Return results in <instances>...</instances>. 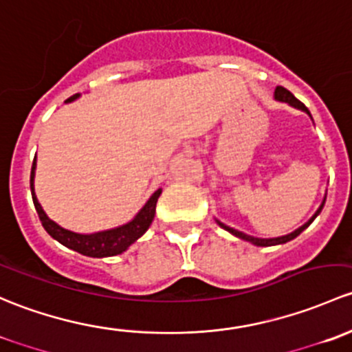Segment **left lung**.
<instances>
[{
  "label": "left lung",
  "mask_w": 352,
  "mask_h": 352,
  "mask_svg": "<svg viewBox=\"0 0 352 352\" xmlns=\"http://www.w3.org/2000/svg\"><path fill=\"white\" fill-rule=\"evenodd\" d=\"M274 100H276V101H281V103H288L289 107L296 108V110H302V111H305V113L309 115V117L311 118V115H310L309 108H307L305 104L302 103V101H300V100H296V98L293 96L292 93L288 91V89L283 88V86H276V89H274ZM324 205H325V198H324V200H322L320 206H318V208H317V212H315L314 215H311V219L309 220V222H305V223H303L302 227H298V229H296V230L289 232V234H286V235H281V237H271V239L252 237V235H248V234H244V232H241V230H237V229H232V227L226 226V223H223V222H220V220H217V219H215V222L219 223V226L222 227L223 230L230 232V234H232V235H235V237H237V239H242V241H245V242H251V244L257 245V248H270V245L285 244V242H289V241H293V239H295V237H298V235L302 234V232L305 230L307 227H309L310 223L314 222L315 219H317V215H318V213L322 212V208H324Z\"/></svg>",
  "instance_id": "8db88e82"
}]
</instances>
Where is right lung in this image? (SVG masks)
I'll list each match as a JSON object with an SVG mask.
<instances>
[{
	"mask_svg": "<svg viewBox=\"0 0 352 352\" xmlns=\"http://www.w3.org/2000/svg\"><path fill=\"white\" fill-rule=\"evenodd\" d=\"M81 96L79 93H76L74 96L67 98L66 103L78 100ZM35 169H37V157L34 159V164H32V173H30V190H32V200H34L35 210L38 213V219H41L43 229L47 230V234L52 239H56L57 242H60L66 248L72 249V251L79 252L82 256L89 257H110L117 256L125 252L130 245L135 241H139L147 229L151 227L152 220L155 215V205H157V198L161 197L162 190L159 188L154 195L146 201V205L137 212V215L133 217L130 222L123 223V226L113 227V229L93 232V234H79V232H72L60 227L59 223H56L54 220H50L47 217V213L43 212L42 205L37 200V195H35Z\"/></svg>",
	"mask_w": 352,
	"mask_h": 352,
	"instance_id": "right-lung-1",
	"label": "right lung"
}]
</instances>
